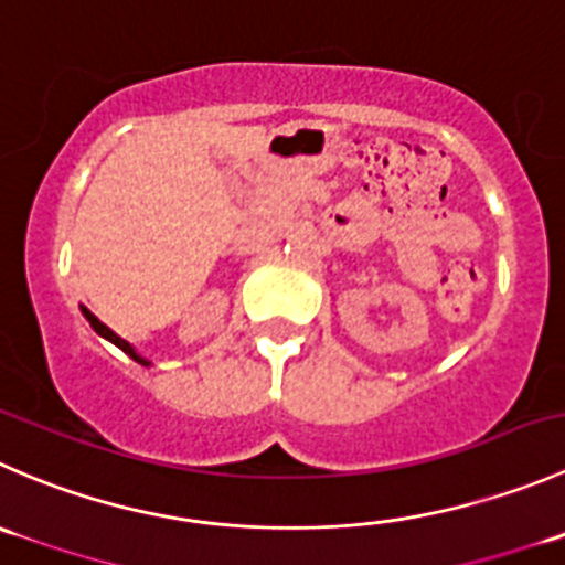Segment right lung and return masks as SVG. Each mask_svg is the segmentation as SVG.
<instances>
[{
  "label": "right lung",
  "instance_id": "obj_1",
  "mask_svg": "<svg viewBox=\"0 0 565 565\" xmlns=\"http://www.w3.org/2000/svg\"><path fill=\"white\" fill-rule=\"evenodd\" d=\"M82 315H85V320H87V322H90V328H93V331H96V333H98V337H102V339H107V342H113V344H115V348H120V350H124V353H126V355H129V359H135V361H137V364H143V366H151V361H149V359H146V355H140V353H137V350H135V348H131V344H129V342H126V339H120V337H118V333H115V331H113V328H107V326H104V322H102V320H98V317H96V315H90V311H87V309H85V306H82Z\"/></svg>",
  "mask_w": 565,
  "mask_h": 565
}]
</instances>
